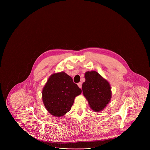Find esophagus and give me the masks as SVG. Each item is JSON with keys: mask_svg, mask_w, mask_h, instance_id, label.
I'll use <instances>...</instances> for the list:
<instances>
[{"mask_svg": "<svg viewBox=\"0 0 150 150\" xmlns=\"http://www.w3.org/2000/svg\"><path fill=\"white\" fill-rule=\"evenodd\" d=\"M78 86L80 88H81V87H82V83L81 82L79 83L78 84Z\"/></svg>", "mask_w": 150, "mask_h": 150, "instance_id": "esophagus-1", "label": "esophagus"}]
</instances>
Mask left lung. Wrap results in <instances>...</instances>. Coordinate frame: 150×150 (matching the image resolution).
<instances>
[{
	"label": "left lung",
	"mask_w": 150,
	"mask_h": 150,
	"mask_svg": "<svg viewBox=\"0 0 150 150\" xmlns=\"http://www.w3.org/2000/svg\"><path fill=\"white\" fill-rule=\"evenodd\" d=\"M82 91L91 109L100 112L106 107L112 97L111 88L106 79L96 71H86Z\"/></svg>",
	"instance_id": "left-lung-1"
}]
</instances>
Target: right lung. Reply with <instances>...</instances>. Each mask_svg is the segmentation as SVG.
<instances>
[{
    "mask_svg": "<svg viewBox=\"0 0 150 150\" xmlns=\"http://www.w3.org/2000/svg\"><path fill=\"white\" fill-rule=\"evenodd\" d=\"M81 90L72 79L64 72L53 73L50 76L42 91L44 105L49 113L61 117L68 112L75 98Z\"/></svg>",
    "mask_w": 150,
    "mask_h": 150,
    "instance_id": "1",
    "label": "right lung"
}]
</instances>
